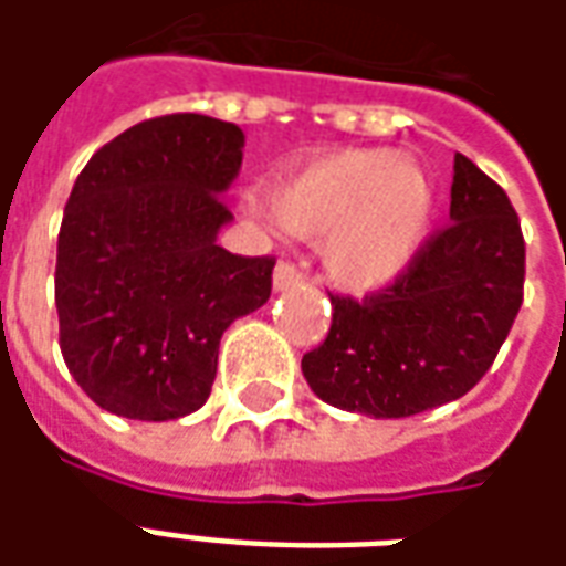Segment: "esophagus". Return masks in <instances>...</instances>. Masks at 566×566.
<instances>
[{"label":"esophagus","mask_w":566,"mask_h":566,"mask_svg":"<svg viewBox=\"0 0 566 566\" xmlns=\"http://www.w3.org/2000/svg\"><path fill=\"white\" fill-rule=\"evenodd\" d=\"M306 282V275L300 272V266H294L291 260H282L275 272H272V287L275 291H287V287H300V284Z\"/></svg>","instance_id":"34e87169"}]
</instances>
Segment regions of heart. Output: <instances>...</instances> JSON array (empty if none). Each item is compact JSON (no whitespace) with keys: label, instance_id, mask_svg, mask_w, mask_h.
Returning <instances> with one entry per match:
<instances>
[{"label":"heart","instance_id":"heart-1","mask_svg":"<svg viewBox=\"0 0 566 566\" xmlns=\"http://www.w3.org/2000/svg\"><path fill=\"white\" fill-rule=\"evenodd\" d=\"M433 211L427 175L381 148L324 154L270 190L272 221L296 239L324 240V266L348 291L394 282L424 242Z\"/></svg>","mask_w":566,"mask_h":566}]
</instances>
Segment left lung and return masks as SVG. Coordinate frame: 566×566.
<instances>
[{
  "label": "left lung",
  "instance_id": "left-lung-1",
  "mask_svg": "<svg viewBox=\"0 0 566 566\" xmlns=\"http://www.w3.org/2000/svg\"><path fill=\"white\" fill-rule=\"evenodd\" d=\"M524 296V235L506 190L454 154L449 223L388 287L331 294L327 339L303 355L324 403L409 418L451 403L485 376Z\"/></svg>",
  "mask_w": 566,
  "mask_h": 566
}]
</instances>
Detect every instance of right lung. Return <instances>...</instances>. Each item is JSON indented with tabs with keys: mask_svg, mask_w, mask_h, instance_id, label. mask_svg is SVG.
<instances>
[{
	"mask_svg": "<svg viewBox=\"0 0 566 566\" xmlns=\"http://www.w3.org/2000/svg\"><path fill=\"white\" fill-rule=\"evenodd\" d=\"M245 136L206 115L142 120L96 150L56 239L60 352L93 403L169 421L209 400L223 331L272 291V258L218 245Z\"/></svg>",
	"mask_w": 566,
	"mask_h": 566,
	"instance_id": "add662e5",
	"label": "right lung"
}]
</instances>
